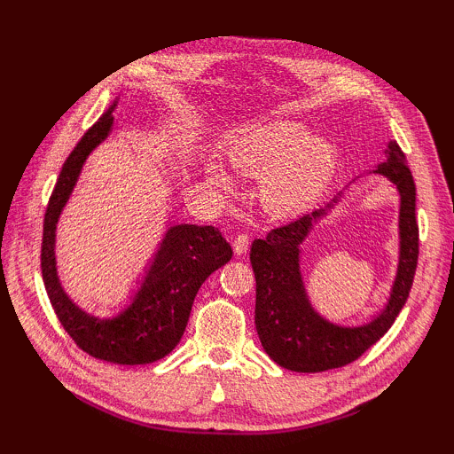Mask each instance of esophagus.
Wrapping results in <instances>:
<instances>
[{"instance_id": "obj_1", "label": "esophagus", "mask_w": 454, "mask_h": 454, "mask_svg": "<svg viewBox=\"0 0 454 454\" xmlns=\"http://www.w3.org/2000/svg\"><path fill=\"white\" fill-rule=\"evenodd\" d=\"M232 247H234V254H236V255L246 254L247 247H249V236H247V234H238V236L234 238Z\"/></svg>"}]
</instances>
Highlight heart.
Here are the masks:
<instances>
[{"mask_svg": "<svg viewBox=\"0 0 454 454\" xmlns=\"http://www.w3.org/2000/svg\"><path fill=\"white\" fill-rule=\"evenodd\" d=\"M230 163L247 176H262L259 202L271 216L302 215L322 199L333 177L337 153L324 140H314L301 124L278 122L254 127L226 146ZM210 179L230 187V177L212 168Z\"/></svg>", "mask_w": 454, "mask_h": 454, "instance_id": "b5f03b06", "label": "heart"}]
</instances>
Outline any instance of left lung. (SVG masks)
<instances>
[{"instance_id":"obj_1","label":"left lung","mask_w":454,"mask_h":454,"mask_svg":"<svg viewBox=\"0 0 454 454\" xmlns=\"http://www.w3.org/2000/svg\"><path fill=\"white\" fill-rule=\"evenodd\" d=\"M372 173L387 177L400 192V257L388 302L369 324L355 327L332 324L314 310L304 288L301 246L314 222L327 215L337 197L327 207L275 228L265 239L252 244L249 259L255 273L257 335L265 353L283 369L322 372L356 361L390 330L408 301L419 254L416 183L406 156L394 140L387 148V161L379 163Z\"/></svg>"}]
</instances>
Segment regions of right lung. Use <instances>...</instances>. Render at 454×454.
I'll list each match as a JSON object with an SVG mask.
<instances>
[{
    "label": "right lung",
    "instance_id": "right-lung-1",
    "mask_svg": "<svg viewBox=\"0 0 454 454\" xmlns=\"http://www.w3.org/2000/svg\"><path fill=\"white\" fill-rule=\"evenodd\" d=\"M114 109L117 101L83 134L64 161L44 215L41 269L58 320L82 351L117 364H146L176 349L200 285L232 259V247L215 226H171L132 302L119 316L98 317L72 302L56 271V224L78 183L85 160L109 137Z\"/></svg>",
    "mask_w": 454,
    "mask_h": 454
}]
</instances>
